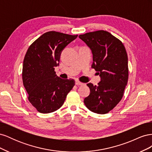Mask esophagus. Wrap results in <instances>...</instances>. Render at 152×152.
Wrapping results in <instances>:
<instances>
[{
	"label": "esophagus",
	"mask_w": 152,
	"mask_h": 152,
	"mask_svg": "<svg viewBox=\"0 0 152 152\" xmlns=\"http://www.w3.org/2000/svg\"><path fill=\"white\" fill-rule=\"evenodd\" d=\"M75 84H76L77 86H82V85H84L83 83H82V82H80L79 81V80H76V81H75Z\"/></svg>",
	"instance_id": "obj_1"
}]
</instances>
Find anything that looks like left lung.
Instances as JSON below:
<instances>
[{"mask_svg": "<svg viewBox=\"0 0 152 152\" xmlns=\"http://www.w3.org/2000/svg\"><path fill=\"white\" fill-rule=\"evenodd\" d=\"M93 54L94 68L101 77L98 86L89 83L90 94L84 104L90 111L108 113L120 102L128 80V58L120 40L109 32L99 30L80 35Z\"/></svg>", "mask_w": 152, "mask_h": 152, "instance_id": "8db88e82", "label": "left lung"}]
</instances>
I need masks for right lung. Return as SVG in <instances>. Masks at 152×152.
I'll return each instance as SVG.
<instances>
[{
	"instance_id": "right-lung-1",
	"label": "right lung",
	"mask_w": 152,
	"mask_h": 152,
	"mask_svg": "<svg viewBox=\"0 0 152 152\" xmlns=\"http://www.w3.org/2000/svg\"><path fill=\"white\" fill-rule=\"evenodd\" d=\"M54 31L41 35L27 50L23 60V83L31 104L42 113L58 110L75 85L73 79L56 75L62 50L77 37Z\"/></svg>"
}]
</instances>
